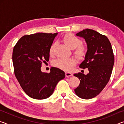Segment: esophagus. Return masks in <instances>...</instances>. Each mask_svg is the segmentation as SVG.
<instances>
[{
    "label": "esophagus",
    "mask_w": 124,
    "mask_h": 124,
    "mask_svg": "<svg viewBox=\"0 0 124 124\" xmlns=\"http://www.w3.org/2000/svg\"><path fill=\"white\" fill-rule=\"evenodd\" d=\"M73 74L70 72H66V77H72L73 76Z\"/></svg>",
    "instance_id": "esophagus-1"
}]
</instances>
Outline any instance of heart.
I'll use <instances>...</instances> for the list:
<instances>
[{"label": "heart", "mask_w": 124, "mask_h": 124, "mask_svg": "<svg viewBox=\"0 0 124 124\" xmlns=\"http://www.w3.org/2000/svg\"><path fill=\"white\" fill-rule=\"evenodd\" d=\"M65 44L71 49H74V54L79 59H83L85 57L87 49L84 45L81 44V40L72 33H68L63 38ZM56 43H54L51 45L49 49L50 54H53ZM76 60L73 58H60L54 61L53 63L54 66L65 71L70 70L73 66L76 64Z\"/></svg>", "instance_id": "obj_1"}]
</instances>
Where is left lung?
Returning <instances> with one entry per match:
<instances>
[{"instance_id": "obj_1", "label": "left lung", "mask_w": 124, "mask_h": 124, "mask_svg": "<svg viewBox=\"0 0 124 124\" xmlns=\"http://www.w3.org/2000/svg\"><path fill=\"white\" fill-rule=\"evenodd\" d=\"M76 35L83 38L87 44V53L79 67L88 68L89 73L74 74L80 80L74 91L80 98L91 99L97 96L109 80L114 63V54L106 35L90 29H84Z\"/></svg>"}]
</instances>
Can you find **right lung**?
<instances>
[{
    "label": "right lung",
    "instance_id": "obj_1",
    "mask_svg": "<svg viewBox=\"0 0 124 124\" xmlns=\"http://www.w3.org/2000/svg\"><path fill=\"white\" fill-rule=\"evenodd\" d=\"M57 33H38L21 38L12 52L14 73L23 90L31 98L43 100L53 93L58 81L64 78L60 69L52 67L42 72L41 63L49 61V49Z\"/></svg>",
    "mask_w": 124,
    "mask_h": 124
}]
</instances>
